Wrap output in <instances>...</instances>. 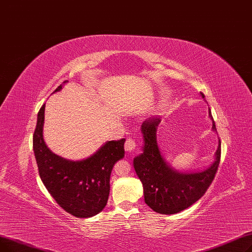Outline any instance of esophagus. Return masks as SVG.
<instances>
[{"mask_svg":"<svg viewBox=\"0 0 252 252\" xmlns=\"http://www.w3.org/2000/svg\"><path fill=\"white\" fill-rule=\"evenodd\" d=\"M135 147H136L135 139L133 137H131V136L128 137L125 141V150L127 152H131V151H133L135 149Z\"/></svg>","mask_w":252,"mask_h":252,"instance_id":"1","label":"esophagus"}]
</instances>
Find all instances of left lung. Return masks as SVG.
<instances>
[{
    "label": "left lung",
    "instance_id": "8db88e82",
    "mask_svg": "<svg viewBox=\"0 0 252 252\" xmlns=\"http://www.w3.org/2000/svg\"><path fill=\"white\" fill-rule=\"evenodd\" d=\"M202 97L204 94L201 92ZM212 128L215 123L211 113ZM161 122L160 118H149L141 125L143 135V153L133 160L137 176L143 186V195L147 205L154 211L162 214L181 212L193 205L213 182L220 161V139L215 153L214 163L204 171L183 173L170 168L165 162L157 143V129Z\"/></svg>",
    "mask_w": 252,
    "mask_h": 252
}]
</instances>
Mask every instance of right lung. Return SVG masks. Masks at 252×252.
Returning <instances> with one entry per match:
<instances>
[{
    "instance_id": "1",
    "label": "right lung",
    "mask_w": 252,
    "mask_h": 252,
    "mask_svg": "<svg viewBox=\"0 0 252 252\" xmlns=\"http://www.w3.org/2000/svg\"><path fill=\"white\" fill-rule=\"evenodd\" d=\"M62 88L63 85H59L54 92ZM44 113L45 104L38 113L32 138L42 182L57 204L66 212L76 218H91L106 205L112 169L115 163L124 157L125 138L107 141L85 160L68 161L53 154L46 146L43 138Z\"/></svg>"
}]
</instances>
